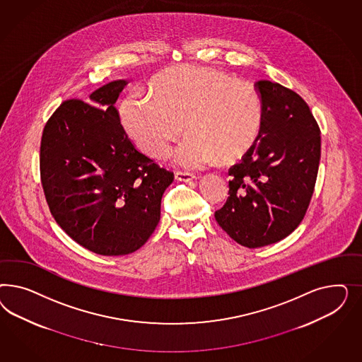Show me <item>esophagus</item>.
<instances>
[{
  "label": "esophagus",
  "mask_w": 362,
  "mask_h": 362,
  "mask_svg": "<svg viewBox=\"0 0 362 362\" xmlns=\"http://www.w3.org/2000/svg\"><path fill=\"white\" fill-rule=\"evenodd\" d=\"M175 179L177 182H192V180H195L197 179V176L194 175V174H189V173H180V171H177L175 173Z\"/></svg>",
  "instance_id": "esophagus-1"
}]
</instances>
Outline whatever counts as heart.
<instances>
[{"instance_id":"1","label":"heart","mask_w":362,"mask_h":362,"mask_svg":"<svg viewBox=\"0 0 362 362\" xmlns=\"http://www.w3.org/2000/svg\"><path fill=\"white\" fill-rule=\"evenodd\" d=\"M155 95L130 91L119 106L122 124L142 151L165 158L183 132L176 163L189 170L214 165L220 156L236 159L252 146L260 130L263 102L245 81L211 67L180 66L163 73Z\"/></svg>"}]
</instances>
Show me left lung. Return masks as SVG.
I'll use <instances>...</instances> for the list:
<instances>
[{"instance_id": "8db88e82", "label": "left lung", "mask_w": 362, "mask_h": 362, "mask_svg": "<svg viewBox=\"0 0 362 362\" xmlns=\"http://www.w3.org/2000/svg\"><path fill=\"white\" fill-rule=\"evenodd\" d=\"M263 102L259 135L232 165L230 197L215 219L248 248L274 244L304 219L317 177L320 127L304 99L271 81L255 83Z\"/></svg>"}]
</instances>
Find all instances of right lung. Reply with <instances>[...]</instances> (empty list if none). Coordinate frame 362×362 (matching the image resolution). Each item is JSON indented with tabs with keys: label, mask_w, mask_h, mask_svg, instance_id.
I'll list each match as a JSON object with an SVG mask.
<instances>
[{
	"label": "right lung",
	"mask_w": 362,
	"mask_h": 362,
	"mask_svg": "<svg viewBox=\"0 0 362 362\" xmlns=\"http://www.w3.org/2000/svg\"><path fill=\"white\" fill-rule=\"evenodd\" d=\"M127 81L93 91L88 102L65 100L45 124L40 171L58 226L91 252H135L160 220L174 173L138 151L114 103Z\"/></svg>",
	"instance_id": "add662e5"
}]
</instances>
